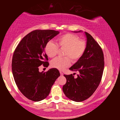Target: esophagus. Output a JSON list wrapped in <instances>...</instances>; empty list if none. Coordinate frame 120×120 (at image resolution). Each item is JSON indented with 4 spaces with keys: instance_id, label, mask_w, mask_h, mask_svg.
I'll list each match as a JSON object with an SVG mask.
<instances>
[{
    "instance_id": "34e87169",
    "label": "esophagus",
    "mask_w": 120,
    "mask_h": 120,
    "mask_svg": "<svg viewBox=\"0 0 120 120\" xmlns=\"http://www.w3.org/2000/svg\"><path fill=\"white\" fill-rule=\"evenodd\" d=\"M60 73L61 76H63V75H64V73H63L62 71H60Z\"/></svg>"
}]
</instances>
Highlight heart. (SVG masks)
<instances>
[{"label": "heart", "mask_w": 120, "mask_h": 120, "mask_svg": "<svg viewBox=\"0 0 120 120\" xmlns=\"http://www.w3.org/2000/svg\"><path fill=\"white\" fill-rule=\"evenodd\" d=\"M57 41L58 46L61 49H65L64 56H69L74 62L78 60L86 50L85 42L80 40L78 36L74 34H64L59 37ZM58 46L52 41H49L45 46V51L48 56L50 58L54 57L58 53ZM69 58H56L52 61L51 64L52 67L63 70L70 65L71 61Z\"/></svg>", "instance_id": "obj_1"}]
</instances>
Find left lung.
I'll return each instance as SVG.
<instances>
[{
	"instance_id": "left-lung-1",
	"label": "left lung",
	"mask_w": 120,
	"mask_h": 120,
	"mask_svg": "<svg viewBox=\"0 0 120 120\" xmlns=\"http://www.w3.org/2000/svg\"><path fill=\"white\" fill-rule=\"evenodd\" d=\"M84 34L86 38V50L69 68L79 74L76 78L72 74L64 75L67 82L62 87L66 97L77 102L86 100L95 92L101 82L104 67V55L100 46L89 33L84 32Z\"/></svg>"
}]
</instances>
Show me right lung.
I'll list each match as a JSON object with an SVG mask.
<instances>
[{
    "instance_id": "1",
    "label": "right lung",
    "mask_w": 120,
    "mask_h": 120,
    "mask_svg": "<svg viewBox=\"0 0 120 120\" xmlns=\"http://www.w3.org/2000/svg\"><path fill=\"white\" fill-rule=\"evenodd\" d=\"M60 33L52 30H35L23 38L14 51L12 71L16 85L26 98L34 101L45 99L60 76L56 68L40 72L38 67L49 64L45 52L46 44Z\"/></svg>"
}]
</instances>
